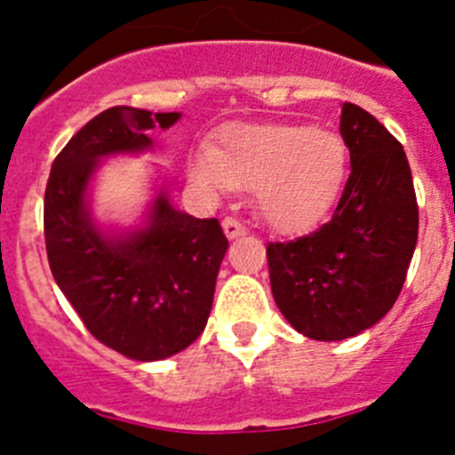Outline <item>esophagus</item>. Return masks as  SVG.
Returning a JSON list of instances; mask_svg holds the SVG:
<instances>
[{
	"label": "esophagus",
	"mask_w": 455,
	"mask_h": 455,
	"mask_svg": "<svg viewBox=\"0 0 455 455\" xmlns=\"http://www.w3.org/2000/svg\"><path fill=\"white\" fill-rule=\"evenodd\" d=\"M223 232L228 239H236V236L246 235V228H243L236 219H230V216H228V219H223Z\"/></svg>",
	"instance_id": "obj_1"
}]
</instances>
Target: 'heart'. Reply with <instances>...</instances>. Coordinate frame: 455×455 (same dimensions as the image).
Segmentation results:
<instances>
[{"label": "heart", "mask_w": 455, "mask_h": 455, "mask_svg": "<svg viewBox=\"0 0 455 455\" xmlns=\"http://www.w3.org/2000/svg\"><path fill=\"white\" fill-rule=\"evenodd\" d=\"M348 146L332 130L307 124H230L214 150L188 156V175L212 193L255 188V207L277 232H303L339 198Z\"/></svg>", "instance_id": "obj_1"}]
</instances>
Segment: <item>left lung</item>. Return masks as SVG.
Wrapping results in <instances>:
<instances>
[{"instance_id":"left-lung-1","label":"left lung","mask_w":455,"mask_h":455,"mask_svg":"<svg viewBox=\"0 0 455 455\" xmlns=\"http://www.w3.org/2000/svg\"><path fill=\"white\" fill-rule=\"evenodd\" d=\"M351 175L319 230L267 246L271 291L309 339L339 341L371 328L399 299L417 246L419 209L403 146L357 104L344 102Z\"/></svg>"}]
</instances>
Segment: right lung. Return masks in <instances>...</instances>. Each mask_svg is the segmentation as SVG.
Returning <instances> with one entry per match:
<instances>
[{"mask_svg": "<svg viewBox=\"0 0 455 455\" xmlns=\"http://www.w3.org/2000/svg\"><path fill=\"white\" fill-rule=\"evenodd\" d=\"M178 120V111L107 108L59 152L45 188V246L56 284L95 339L139 363L171 357L198 339L228 239L219 220L184 214L164 188L143 228L107 235L91 216L88 187L104 156L150 150V130Z\"/></svg>", "mask_w": 455, "mask_h": 455, "instance_id": "right-lung-1", "label": "right lung"}]
</instances>
